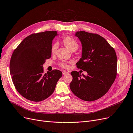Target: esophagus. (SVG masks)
<instances>
[{
  "label": "esophagus",
  "mask_w": 133,
  "mask_h": 133,
  "mask_svg": "<svg viewBox=\"0 0 133 133\" xmlns=\"http://www.w3.org/2000/svg\"><path fill=\"white\" fill-rule=\"evenodd\" d=\"M68 74V72H67L66 71H63L62 72V74L63 75H66V74Z\"/></svg>",
  "instance_id": "34e87169"
}]
</instances>
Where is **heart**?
<instances>
[{"label":"heart","instance_id":"b5f03b06","mask_svg":"<svg viewBox=\"0 0 133 133\" xmlns=\"http://www.w3.org/2000/svg\"><path fill=\"white\" fill-rule=\"evenodd\" d=\"M63 44L68 49V50L72 51H75L78 49L79 47V44L74 38L71 36H66L64 37L62 39ZM58 47V43H54L51 47V52L52 53H54L57 51ZM59 66L62 68H67L68 65L65 62H60Z\"/></svg>","mask_w":133,"mask_h":133}]
</instances>
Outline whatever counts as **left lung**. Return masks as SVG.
<instances>
[{
    "instance_id": "8db88e82",
    "label": "left lung",
    "mask_w": 133,
    "mask_h": 133,
    "mask_svg": "<svg viewBox=\"0 0 133 133\" xmlns=\"http://www.w3.org/2000/svg\"><path fill=\"white\" fill-rule=\"evenodd\" d=\"M75 34L82 46V58L76 67L88 75L72 72L73 80L69 87L81 100L95 101L107 93L115 80L116 54L114 48L99 34L85 31H78Z\"/></svg>"
}]
</instances>
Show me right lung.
<instances>
[{"label":"right lung","mask_w":133,"mask_h":133,"mask_svg":"<svg viewBox=\"0 0 133 133\" xmlns=\"http://www.w3.org/2000/svg\"><path fill=\"white\" fill-rule=\"evenodd\" d=\"M57 32L33 33L14 50L10 64L12 81L19 93L32 101L45 100L54 92L62 75L58 69L44 73L43 65L51 58L52 40Z\"/></svg>","instance_id":"add662e5"}]
</instances>
